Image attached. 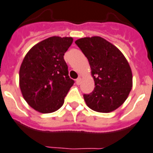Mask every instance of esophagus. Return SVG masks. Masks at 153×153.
Segmentation results:
<instances>
[{"mask_svg": "<svg viewBox=\"0 0 153 153\" xmlns=\"http://www.w3.org/2000/svg\"><path fill=\"white\" fill-rule=\"evenodd\" d=\"M81 82H82V79H81V78H78V79H76V84H77V85H80Z\"/></svg>", "mask_w": 153, "mask_h": 153, "instance_id": "1", "label": "esophagus"}]
</instances>
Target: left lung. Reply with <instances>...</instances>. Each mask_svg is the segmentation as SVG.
Masks as SVG:
<instances>
[{
  "label": "left lung",
  "mask_w": 153,
  "mask_h": 153,
  "mask_svg": "<svg viewBox=\"0 0 153 153\" xmlns=\"http://www.w3.org/2000/svg\"><path fill=\"white\" fill-rule=\"evenodd\" d=\"M88 59L95 88L84 100L89 108L108 113L121 106L133 86L132 71L121 51L105 38L94 36L75 41Z\"/></svg>",
  "instance_id": "8db88e82"
}]
</instances>
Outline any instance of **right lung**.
Here are the masks:
<instances>
[{"mask_svg": "<svg viewBox=\"0 0 153 153\" xmlns=\"http://www.w3.org/2000/svg\"><path fill=\"white\" fill-rule=\"evenodd\" d=\"M71 37L53 36L33 45L19 68V87L24 100L41 113L57 111L74 84L68 75L64 53Z\"/></svg>", "mask_w": 153, "mask_h": 153, "instance_id": "1", "label": "right lung"}]
</instances>
